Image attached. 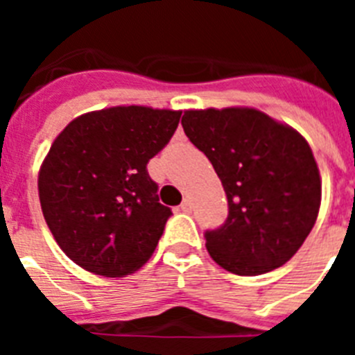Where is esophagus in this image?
<instances>
[{
    "label": "esophagus",
    "instance_id": "esophagus-1",
    "mask_svg": "<svg viewBox=\"0 0 355 355\" xmlns=\"http://www.w3.org/2000/svg\"><path fill=\"white\" fill-rule=\"evenodd\" d=\"M180 209H181V211H184V213L190 211V209H192V202H190V199H184L183 202H181Z\"/></svg>",
    "mask_w": 355,
    "mask_h": 355
}]
</instances>
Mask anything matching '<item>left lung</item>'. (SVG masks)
<instances>
[{"label": "left lung", "instance_id": "obj_1", "mask_svg": "<svg viewBox=\"0 0 355 355\" xmlns=\"http://www.w3.org/2000/svg\"><path fill=\"white\" fill-rule=\"evenodd\" d=\"M181 124L227 196L225 222L205 233L209 256L236 275L283 266L318 216L322 184L311 147L254 108L188 110Z\"/></svg>", "mask_w": 355, "mask_h": 355}]
</instances>
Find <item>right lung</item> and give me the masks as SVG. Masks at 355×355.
I'll return each mask as SVG.
<instances>
[{"instance_id":"obj_1","label":"right lung","mask_w":355,"mask_h":355,"mask_svg":"<svg viewBox=\"0 0 355 355\" xmlns=\"http://www.w3.org/2000/svg\"><path fill=\"white\" fill-rule=\"evenodd\" d=\"M181 112L114 106L69 122L39 174L44 218L60 249L105 277L133 274L153 256L171 208L147 163L171 142Z\"/></svg>"}]
</instances>
